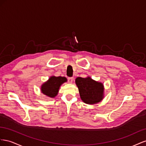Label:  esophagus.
Listing matches in <instances>:
<instances>
[{
    "instance_id": "esophagus-1",
    "label": "esophagus",
    "mask_w": 146,
    "mask_h": 146,
    "mask_svg": "<svg viewBox=\"0 0 146 146\" xmlns=\"http://www.w3.org/2000/svg\"><path fill=\"white\" fill-rule=\"evenodd\" d=\"M68 81L69 83H70V84H72V83L73 81V78H68Z\"/></svg>"
}]
</instances>
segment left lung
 Segmentation results:
<instances>
[{
  "mask_svg": "<svg viewBox=\"0 0 146 146\" xmlns=\"http://www.w3.org/2000/svg\"><path fill=\"white\" fill-rule=\"evenodd\" d=\"M81 100L88 105L101 102L105 97V87L102 82L94 80L90 76L78 77L75 80Z\"/></svg>",
  "mask_w": 146,
  "mask_h": 146,
  "instance_id": "left-lung-1",
  "label": "left lung"
}]
</instances>
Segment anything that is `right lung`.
Wrapping results in <instances>:
<instances>
[{
  "label": "right lung",
  "mask_w": 146,
  "mask_h": 146,
  "mask_svg": "<svg viewBox=\"0 0 146 146\" xmlns=\"http://www.w3.org/2000/svg\"><path fill=\"white\" fill-rule=\"evenodd\" d=\"M66 82L67 79L65 77L51 76L41 86V93L48 97L54 98L57 95L61 85Z\"/></svg>",
  "instance_id": "obj_1"
}]
</instances>
